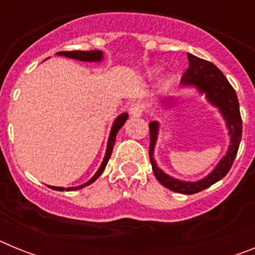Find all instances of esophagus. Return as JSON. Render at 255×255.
I'll return each mask as SVG.
<instances>
[{"instance_id": "esophagus-1", "label": "esophagus", "mask_w": 255, "mask_h": 255, "mask_svg": "<svg viewBox=\"0 0 255 255\" xmlns=\"http://www.w3.org/2000/svg\"><path fill=\"white\" fill-rule=\"evenodd\" d=\"M143 112H144V107L143 105H140V103H134V105H131V107H130V115L134 117L141 116Z\"/></svg>"}]
</instances>
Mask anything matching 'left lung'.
<instances>
[{
  "instance_id": "left-lung-1",
  "label": "left lung",
  "mask_w": 255,
  "mask_h": 255,
  "mask_svg": "<svg viewBox=\"0 0 255 255\" xmlns=\"http://www.w3.org/2000/svg\"><path fill=\"white\" fill-rule=\"evenodd\" d=\"M188 60L189 69L182 75L181 82L184 84L197 87L200 93H206L207 100L212 105L220 108L221 114L226 120L227 129H229L230 138H231L229 150H227L224 158L221 159L220 163L217 164V167L212 171L207 177L195 182L180 181V180L173 179V177L166 175L163 171L159 170L154 159H153V150H154V144L157 140V134H158V123L152 121V123H149V158L155 179L158 180L162 185L172 191L181 193V194H195L198 191L209 188L227 175V172L233 166L236 154H238L239 145H240V140H242L243 121L242 116H240V108H239V101L235 89L231 87V84L225 78L222 71L209 61L190 55V53H188Z\"/></svg>"
}]
</instances>
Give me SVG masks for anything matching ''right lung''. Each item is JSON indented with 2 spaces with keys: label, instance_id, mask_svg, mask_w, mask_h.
<instances>
[{
  "label": "right lung",
  "instance_id": "add662e5",
  "mask_svg": "<svg viewBox=\"0 0 255 255\" xmlns=\"http://www.w3.org/2000/svg\"><path fill=\"white\" fill-rule=\"evenodd\" d=\"M57 55L66 56V57H70V58H75V60H79V61H89V62H91V61H102V58H103V55H102V52H101V51H62V52H58ZM128 117H129V115L123 114V115H120V116L117 117L116 120H115L114 125H112L111 134H110V138H108L107 150H106L105 159H103L102 164H101V167L98 168V171L96 172V175H94V176L92 177L89 181L85 182L84 185L76 186V188L64 189V188H56V186H51V188L53 189V190H58V191L78 190V189H82V188H84V186L91 185L92 182L96 181V180L101 176V173H102L103 170H105L108 159H110V157H111L112 149H114V145H115V140H116L117 132H119V130L123 128V125L125 124V121L128 120Z\"/></svg>",
  "mask_w": 255,
  "mask_h": 255
}]
</instances>
